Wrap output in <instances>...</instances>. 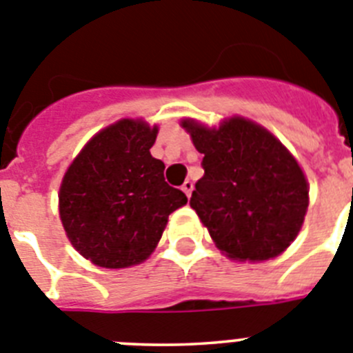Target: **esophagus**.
Masks as SVG:
<instances>
[{
  "label": "esophagus",
  "mask_w": 353,
  "mask_h": 353,
  "mask_svg": "<svg viewBox=\"0 0 353 353\" xmlns=\"http://www.w3.org/2000/svg\"><path fill=\"white\" fill-rule=\"evenodd\" d=\"M181 190H183V192L186 193V196H188V199H190V196H192V192H193V183H192V181H184L183 188H181Z\"/></svg>",
  "instance_id": "obj_1"
}]
</instances>
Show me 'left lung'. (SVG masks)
Here are the masks:
<instances>
[{"mask_svg":"<svg viewBox=\"0 0 353 353\" xmlns=\"http://www.w3.org/2000/svg\"><path fill=\"white\" fill-rule=\"evenodd\" d=\"M204 177L190 205L212 241L234 260H269L297 237L307 209V183L283 144L255 123L232 117L220 128L184 119Z\"/></svg>","mask_w":353,"mask_h":353,"instance_id":"8db88e82","label":"left lung"}]
</instances>
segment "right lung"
Wrapping results in <instances>:
<instances>
[{"label": "right lung", "mask_w": 353, "mask_h": 353, "mask_svg": "<svg viewBox=\"0 0 353 353\" xmlns=\"http://www.w3.org/2000/svg\"><path fill=\"white\" fill-rule=\"evenodd\" d=\"M157 126L121 119L91 139L63 177L59 216L84 259L121 269L148 259L169 214L188 202L151 157Z\"/></svg>", "instance_id": "1"}]
</instances>
